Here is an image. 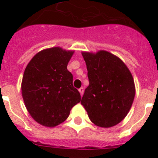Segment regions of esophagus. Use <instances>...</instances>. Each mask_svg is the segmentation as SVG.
Masks as SVG:
<instances>
[{
	"label": "esophagus",
	"mask_w": 158,
	"mask_h": 158,
	"mask_svg": "<svg viewBox=\"0 0 158 158\" xmlns=\"http://www.w3.org/2000/svg\"><path fill=\"white\" fill-rule=\"evenodd\" d=\"M79 92H80V93H81V95H83V93H84V89L83 88H80V89H79Z\"/></svg>",
	"instance_id": "34e87169"
}]
</instances>
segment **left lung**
Returning <instances> with one entry per match:
<instances>
[{"instance_id": "8db88e82", "label": "left lung", "mask_w": 158, "mask_h": 158, "mask_svg": "<svg viewBox=\"0 0 158 158\" xmlns=\"http://www.w3.org/2000/svg\"><path fill=\"white\" fill-rule=\"evenodd\" d=\"M89 85L81 104L90 120L100 127L119 123L133 104L135 87L133 77L120 58L105 51L82 52Z\"/></svg>"}]
</instances>
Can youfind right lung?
Returning a JSON list of instances; mask_svg holds the SVG:
<instances>
[{"instance_id":"add662e5","label":"right lung","mask_w":158,"mask_h":158,"mask_svg":"<svg viewBox=\"0 0 158 158\" xmlns=\"http://www.w3.org/2000/svg\"><path fill=\"white\" fill-rule=\"evenodd\" d=\"M74 51L61 47L36 54L24 70L21 90L31 116L43 126L53 127L68 118L70 110L81 101L73 85L67 65Z\"/></svg>"}]
</instances>
